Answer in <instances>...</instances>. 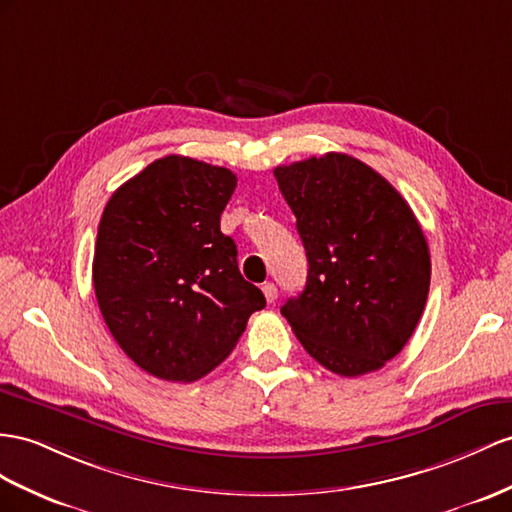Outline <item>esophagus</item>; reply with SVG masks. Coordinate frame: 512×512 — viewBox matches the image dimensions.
<instances>
[{
    "instance_id": "34e87169",
    "label": "esophagus",
    "mask_w": 512,
    "mask_h": 512,
    "mask_svg": "<svg viewBox=\"0 0 512 512\" xmlns=\"http://www.w3.org/2000/svg\"><path fill=\"white\" fill-rule=\"evenodd\" d=\"M261 292H264V296H266V300L268 303H274V300H277V285L274 283H264V287H261Z\"/></svg>"
}]
</instances>
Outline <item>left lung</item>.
<instances>
[{"instance_id":"1","label":"left lung","mask_w":512,"mask_h":512,"mask_svg":"<svg viewBox=\"0 0 512 512\" xmlns=\"http://www.w3.org/2000/svg\"><path fill=\"white\" fill-rule=\"evenodd\" d=\"M307 251V285L281 307L326 370H381L409 342L430 287L424 231L400 192L346 153L274 168Z\"/></svg>"}]
</instances>
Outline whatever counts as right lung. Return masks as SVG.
<instances>
[{"label":"right lung","mask_w":512,"mask_h":512,"mask_svg":"<svg viewBox=\"0 0 512 512\" xmlns=\"http://www.w3.org/2000/svg\"><path fill=\"white\" fill-rule=\"evenodd\" d=\"M235 186L229 168L166 155L103 209L93 259L101 316L125 355L162 381L212 372L266 307L220 231Z\"/></svg>","instance_id":"1"}]
</instances>
